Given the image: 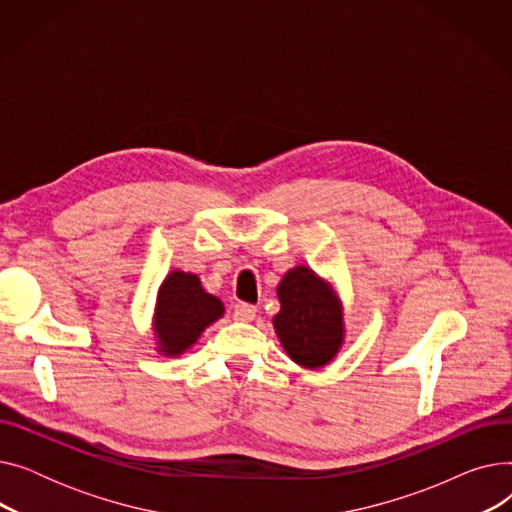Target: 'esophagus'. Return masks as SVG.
I'll return each mask as SVG.
<instances>
[{
    "instance_id": "34e87169",
    "label": "esophagus",
    "mask_w": 512,
    "mask_h": 512,
    "mask_svg": "<svg viewBox=\"0 0 512 512\" xmlns=\"http://www.w3.org/2000/svg\"><path fill=\"white\" fill-rule=\"evenodd\" d=\"M255 317V307L249 303H236L234 305V319L238 321H253Z\"/></svg>"
}]
</instances>
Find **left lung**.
<instances>
[{"mask_svg":"<svg viewBox=\"0 0 512 512\" xmlns=\"http://www.w3.org/2000/svg\"><path fill=\"white\" fill-rule=\"evenodd\" d=\"M276 294L280 311L272 324L286 355L303 369L332 363L346 338L344 305L334 284L297 265L282 276Z\"/></svg>","mask_w":512,"mask_h":512,"instance_id":"left-lung-1","label":"left lung"}]
</instances>
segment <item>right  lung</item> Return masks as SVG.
Listing matches in <instances>:
<instances>
[{"label": "right lung", "mask_w": 512, "mask_h": 512, "mask_svg": "<svg viewBox=\"0 0 512 512\" xmlns=\"http://www.w3.org/2000/svg\"><path fill=\"white\" fill-rule=\"evenodd\" d=\"M224 303L209 294L193 272L172 270L157 288L151 332L161 357H182L201 334L224 317Z\"/></svg>", "instance_id": "1"}]
</instances>
